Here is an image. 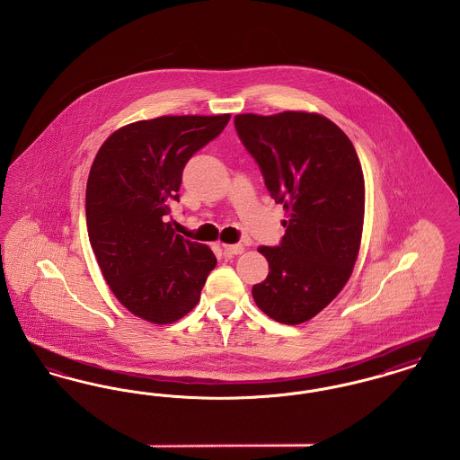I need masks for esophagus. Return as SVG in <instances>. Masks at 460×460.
I'll use <instances>...</instances> for the list:
<instances>
[{"label":"esophagus","mask_w":460,"mask_h":460,"mask_svg":"<svg viewBox=\"0 0 460 460\" xmlns=\"http://www.w3.org/2000/svg\"><path fill=\"white\" fill-rule=\"evenodd\" d=\"M244 252V246L243 244H224V253L227 257H234V255H240Z\"/></svg>","instance_id":"34e87169"}]
</instances>
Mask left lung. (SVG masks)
<instances>
[{"label": "left lung", "instance_id": "left-lung-1", "mask_svg": "<svg viewBox=\"0 0 460 460\" xmlns=\"http://www.w3.org/2000/svg\"><path fill=\"white\" fill-rule=\"evenodd\" d=\"M234 128L289 219L279 246H261L269 262L253 286L257 306L281 324H302L338 296L358 255L366 188L349 136L319 113H241Z\"/></svg>", "mask_w": 460, "mask_h": 460}]
</instances>
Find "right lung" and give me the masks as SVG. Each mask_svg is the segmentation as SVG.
Returning <instances> with one entry per match:
<instances>
[{"instance_id": "1", "label": "right lung", "mask_w": 460, "mask_h": 460, "mask_svg": "<svg viewBox=\"0 0 460 460\" xmlns=\"http://www.w3.org/2000/svg\"><path fill=\"white\" fill-rule=\"evenodd\" d=\"M231 115H164L120 128L89 171V243L117 300L136 317L171 324L191 312L217 259L175 234L165 216L179 201L188 160Z\"/></svg>"}]
</instances>
